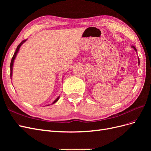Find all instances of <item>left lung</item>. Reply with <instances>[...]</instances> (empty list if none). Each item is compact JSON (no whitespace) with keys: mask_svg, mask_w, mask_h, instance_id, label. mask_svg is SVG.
Wrapping results in <instances>:
<instances>
[{"mask_svg":"<svg viewBox=\"0 0 151 151\" xmlns=\"http://www.w3.org/2000/svg\"><path fill=\"white\" fill-rule=\"evenodd\" d=\"M132 48H134L135 50V52H137V49H136V48L134 47V46H132ZM138 62H139V65L140 64V60H139V58H138Z\"/></svg>","mask_w":151,"mask_h":151,"instance_id":"8db88e82","label":"left lung"}]
</instances>
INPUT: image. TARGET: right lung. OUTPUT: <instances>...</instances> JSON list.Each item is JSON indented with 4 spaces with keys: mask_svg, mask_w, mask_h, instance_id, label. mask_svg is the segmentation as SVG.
Instances as JSON below:
<instances>
[{
    "mask_svg": "<svg viewBox=\"0 0 151 151\" xmlns=\"http://www.w3.org/2000/svg\"><path fill=\"white\" fill-rule=\"evenodd\" d=\"M26 40H23V41H22V42L19 43V45H18V46L17 47L16 50V52H14V55H13V57H12V60H11V65H10V67H11V79H12V67H13V64H14V60H15L16 57V55H17V54L18 52H19V50L21 46L26 42ZM59 98H60V96H58L55 100V101L52 103V104H54L55 103H56V102L58 101V100ZM47 106H48V105H47Z\"/></svg>",
    "mask_w": 151,
    "mask_h": 151,
    "instance_id": "right-lung-1",
    "label": "right lung"
}]
</instances>
